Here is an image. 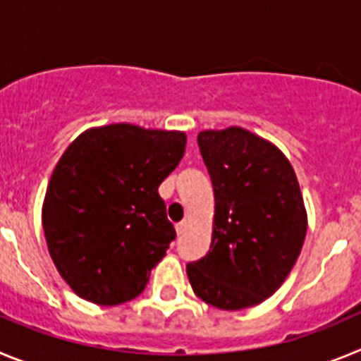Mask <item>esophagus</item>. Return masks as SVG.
I'll list each match as a JSON object with an SVG mask.
<instances>
[{
	"instance_id": "34e87169",
	"label": "esophagus",
	"mask_w": 361,
	"mask_h": 361,
	"mask_svg": "<svg viewBox=\"0 0 361 361\" xmlns=\"http://www.w3.org/2000/svg\"><path fill=\"white\" fill-rule=\"evenodd\" d=\"M186 229H188V222H186V220H183V222H178V224L175 226V231H177L178 237H183L184 233H186Z\"/></svg>"
}]
</instances>
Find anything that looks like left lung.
<instances>
[{"instance_id":"1","label":"left lung","mask_w":361,"mask_h":361,"mask_svg":"<svg viewBox=\"0 0 361 361\" xmlns=\"http://www.w3.org/2000/svg\"><path fill=\"white\" fill-rule=\"evenodd\" d=\"M215 193L212 245L186 266L193 293L224 311L253 307L291 273L307 231L298 178L273 142L240 126L197 137Z\"/></svg>"}]
</instances>
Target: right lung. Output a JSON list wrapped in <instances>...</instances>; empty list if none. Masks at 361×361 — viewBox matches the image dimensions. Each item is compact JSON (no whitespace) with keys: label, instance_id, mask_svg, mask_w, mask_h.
I'll return each instance as SVG.
<instances>
[{"label":"right lung","instance_id":"right-lung-1","mask_svg":"<svg viewBox=\"0 0 361 361\" xmlns=\"http://www.w3.org/2000/svg\"><path fill=\"white\" fill-rule=\"evenodd\" d=\"M184 149V132L128 123L86 130L65 149L41 220L50 257L75 295L119 305L145 291L175 238L157 190Z\"/></svg>","mask_w":361,"mask_h":361}]
</instances>
